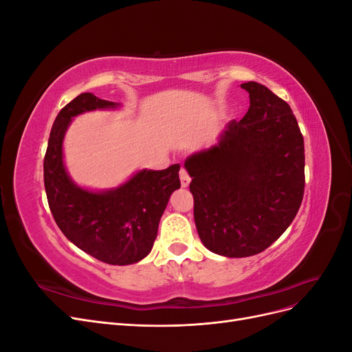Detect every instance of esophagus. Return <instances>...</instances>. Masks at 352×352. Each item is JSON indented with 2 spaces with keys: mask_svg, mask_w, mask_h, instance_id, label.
Instances as JSON below:
<instances>
[{
  "mask_svg": "<svg viewBox=\"0 0 352 352\" xmlns=\"http://www.w3.org/2000/svg\"><path fill=\"white\" fill-rule=\"evenodd\" d=\"M180 184H182V188H188L190 184V177L185 168H180Z\"/></svg>",
  "mask_w": 352,
  "mask_h": 352,
  "instance_id": "34e87169",
  "label": "esophagus"
}]
</instances>
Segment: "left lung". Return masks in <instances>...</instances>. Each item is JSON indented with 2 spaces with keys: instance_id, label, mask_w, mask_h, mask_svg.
Returning <instances> with one entry per match:
<instances>
[{
  "instance_id": "1",
  "label": "left lung",
  "mask_w": 352,
  "mask_h": 352,
  "mask_svg": "<svg viewBox=\"0 0 352 352\" xmlns=\"http://www.w3.org/2000/svg\"><path fill=\"white\" fill-rule=\"evenodd\" d=\"M241 88L250 94L247 114L185 162L199 239L230 258L278 241L301 207L305 185L304 138L289 104L257 82Z\"/></svg>"
}]
</instances>
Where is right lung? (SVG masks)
I'll return each mask as SVG.
<instances>
[{
    "label": "right lung",
    "mask_w": 352,
    "mask_h": 352,
    "mask_svg": "<svg viewBox=\"0 0 352 352\" xmlns=\"http://www.w3.org/2000/svg\"><path fill=\"white\" fill-rule=\"evenodd\" d=\"M116 107L117 102L83 92L60 110L44 158V184L52 217L65 236L102 263L126 265L141 261L153 250L168 198L180 188V166L144 168L119 188L102 192L74 184L63 163V140L72 119Z\"/></svg>",
    "instance_id": "obj_1"
}]
</instances>
